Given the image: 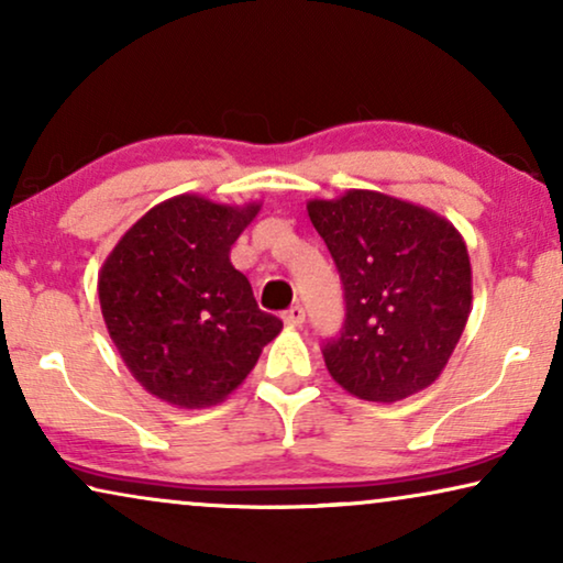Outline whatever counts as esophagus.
I'll return each mask as SVG.
<instances>
[{"mask_svg": "<svg viewBox=\"0 0 563 563\" xmlns=\"http://www.w3.org/2000/svg\"><path fill=\"white\" fill-rule=\"evenodd\" d=\"M284 322H287L289 328H299L305 322V310L299 305H291L287 312H284Z\"/></svg>", "mask_w": 563, "mask_h": 563, "instance_id": "obj_1", "label": "esophagus"}]
</instances>
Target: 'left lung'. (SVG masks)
<instances>
[{"mask_svg": "<svg viewBox=\"0 0 563 563\" xmlns=\"http://www.w3.org/2000/svg\"><path fill=\"white\" fill-rule=\"evenodd\" d=\"M307 214L345 291L341 335L322 349L330 376L366 402L430 387L472 312L464 238L428 207L372 189L310 199Z\"/></svg>", "mask_w": 563, "mask_h": 563, "instance_id": "8db88e82", "label": "left lung"}]
</instances>
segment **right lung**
Segmentation results:
<instances>
[{
	"label": "right lung",
	"instance_id": "obj_1",
	"mask_svg": "<svg viewBox=\"0 0 563 563\" xmlns=\"http://www.w3.org/2000/svg\"><path fill=\"white\" fill-rule=\"evenodd\" d=\"M258 210L172 197L104 258L97 291L107 333L153 397L181 410L218 405L282 333V320L258 310L249 279L230 264V245Z\"/></svg>",
	"mask_w": 563,
	"mask_h": 563
}]
</instances>
